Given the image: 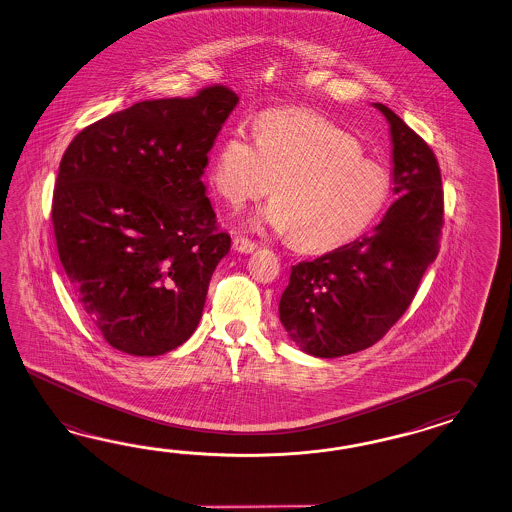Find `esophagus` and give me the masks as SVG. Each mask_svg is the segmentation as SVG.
I'll return each mask as SVG.
<instances>
[{
  "label": "esophagus",
  "instance_id": "1",
  "mask_svg": "<svg viewBox=\"0 0 512 512\" xmlns=\"http://www.w3.org/2000/svg\"><path fill=\"white\" fill-rule=\"evenodd\" d=\"M256 247H258V245H256L254 241H250L249 237H234V249H236L237 252H245V254H249V252H252Z\"/></svg>",
  "mask_w": 512,
  "mask_h": 512
}]
</instances>
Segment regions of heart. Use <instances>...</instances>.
I'll return each instance as SVG.
<instances>
[{
    "label": "heart",
    "mask_w": 512,
    "mask_h": 512,
    "mask_svg": "<svg viewBox=\"0 0 512 512\" xmlns=\"http://www.w3.org/2000/svg\"><path fill=\"white\" fill-rule=\"evenodd\" d=\"M256 141L243 128L224 137L211 184L232 206L267 195L256 217L304 250H328L360 236L384 210L392 178L351 133L306 109L263 113Z\"/></svg>",
    "instance_id": "1"
}]
</instances>
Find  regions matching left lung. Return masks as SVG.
<instances>
[{
	"label": "left lung",
	"instance_id": "left-lung-1",
	"mask_svg": "<svg viewBox=\"0 0 512 512\" xmlns=\"http://www.w3.org/2000/svg\"><path fill=\"white\" fill-rule=\"evenodd\" d=\"M394 195L373 232L293 265L280 321L304 353L336 358L375 345L407 312L436 260L444 226L442 174L431 146L392 109Z\"/></svg>",
	"mask_w": 512,
	"mask_h": 512
}]
</instances>
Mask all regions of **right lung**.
Wrapping results in <instances>:
<instances>
[{
	"mask_svg": "<svg viewBox=\"0 0 512 512\" xmlns=\"http://www.w3.org/2000/svg\"><path fill=\"white\" fill-rule=\"evenodd\" d=\"M224 85L145 100L83 128L53 189L59 260L83 314L122 353L180 347L230 250L202 174L237 104Z\"/></svg>",
	"mask_w": 512,
	"mask_h": 512,
	"instance_id": "right-lung-1",
	"label": "right lung"
}]
</instances>
